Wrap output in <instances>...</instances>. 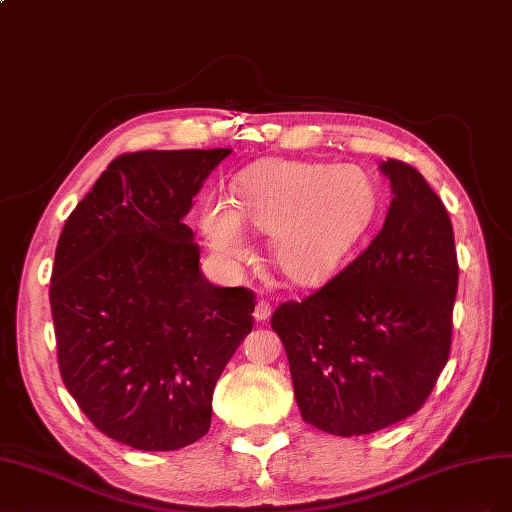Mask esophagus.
I'll list each match as a JSON object with an SVG mask.
<instances>
[{
    "mask_svg": "<svg viewBox=\"0 0 512 512\" xmlns=\"http://www.w3.org/2000/svg\"><path fill=\"white\" fill-rule=\"evenodd\" d=\"M270 313H272V306H270V302L268 300H259L257 302V306H255V321H259V324H261V321H266L268 317H270Z\"/></svg>",
    "mask_w": 512,
    "mask_h": 512,
    "instance_id": "34e87169",
    "label": "esophagus"
}]
</instances>
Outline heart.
<instances>
[{"label":"heart","instance_id":"1","mask_svg":"<svg viewBox=\"0 0 512 512\" xmlns=\"http://www.w3.org/2000/svg\"><path fill=\"white\" fill-rule=\"evenodd\" d=\"M233 193L236 208L216 199L203 206L201 229L212 251L240 261L248 251L242 223L272 233L274 264L296 285L330 279L375 210L371 180L352 165L266 160L244 169Z\"/></svg>","mask_w":512,"mask_h":512}]
</instances>
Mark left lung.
I'll use <instances>...</instances> for the list:
<instances>
[{
    "instance_id": "1",
    "label": "left lung",
    "mask_w": 512,
    "mask_h": 512,
    "mask_svg": "<svg viewBox=\"0 0 512 512\" xmlns=\"http://www.w3.org/2000/svg\"><path fill=\"white\" fill-rule=\"evenodd\" d=\"M379 169L392 201L377 236L270 319L302 420L341 437L416 414L450 356L459 264L448 212L412 165L388 158Z\"/></svg>"
}]
</instances>
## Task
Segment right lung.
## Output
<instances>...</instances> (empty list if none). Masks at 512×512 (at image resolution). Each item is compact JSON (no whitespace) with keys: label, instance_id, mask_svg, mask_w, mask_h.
Masks as SVG:
<instances>
[{"label":"right lung","instance_id":"1","mask_svg":"<svg viewBox=\"0 0 512 512\" xmlns=\"http://www.w3.org/2000/svg\"><path fill=\"white\" fill-rule=\"evenodd\" d=\"M229 154L118 156L57 242L49 300L64 386L100 433L130 448L201 440L218 377L253 330L255 294L203 279L182 223Z\"/></svg>","mask_w":512,"mask_h":512}]
</instances>
